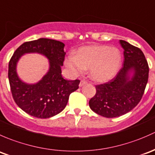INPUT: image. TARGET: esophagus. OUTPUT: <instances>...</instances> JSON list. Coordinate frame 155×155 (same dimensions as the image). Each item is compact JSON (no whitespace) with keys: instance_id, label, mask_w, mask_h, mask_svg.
Here are the masks:
<instances>
[{"instance_id":"esophagus-1","label":"esophagus","mask_w":155,"mask_h":155,"mask_svg":"<svg viewBox=\"0 0 155 155\" xmlns=\"http://www.w3.org/2000/svg\"><path fill=\"white\" fill-rule=\"evenodd\" d=\"M87 84V82L86 81H84V80H81V82H80V84H79V86L80 87H82V86H84V84Z\"/></svg>"}]
</instances>
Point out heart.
<instances>
[{"label": "heart", "mask_w": 155, "mask_h": 155, "mask_svg": "<svg viewBox=\"0 0 155 155\" xmlns=\"http://www.w3.org/2000/svg\"><path fill=\"white\" fill-rule=\"evenodd\" d=\"M121 53L106 45L85 46L76 55L71 54L65 65L74 75H80L89 68V75L98 82H106L114 77L121 64Z\"/></svg>", "instance_id": "1"}]
</instances>
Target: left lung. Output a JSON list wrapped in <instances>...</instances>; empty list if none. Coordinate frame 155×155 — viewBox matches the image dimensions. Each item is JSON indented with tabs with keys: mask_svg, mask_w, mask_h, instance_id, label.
Segmentation results:
<instances>
[{
	"mask_svg": "<svg viewBox=\"0 0 155 155\" xmlns=\"http://www.w3.org/2000/svg\"><path fill=\"white\" fill-rule=\"evenodd\" d=\"M119 42L124 49L123 66L109 82L95 86L96 93L89 101L92 111L106 118L118 117L133 110L149 79V65L143 51L124 40Z\"/></svg>",
	"mask_w": 155,
	"mask_h": 155,
	"instance_id": "1",
	"label": "left lung"
}]
</instances>
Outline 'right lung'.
Returning a JSON list of instances; mask_svg holds the SVG:
<instances>
[{"label":"right lung","instance_id":"right-lung-1","mask_svg":"<svg viewBox=\"0 0 155 155\" xmlns=\"http://www.w3.org/2000/svg\"><path fill=\"white\" fill-rule=\"evenodd\" d=\"M64 46L60 41L40 38L23 43L9 60L8 78L13 99L22 110L30 116L47 119L58 114L66 107L70 94L79 87V80L68 81L61 74L66 55ZM29 53H40L49 60L48 72L33 84L23 82L16 71L19 59Z\"/></svg>","mask_w":155,"mask_h":155}]
</instances>
